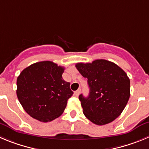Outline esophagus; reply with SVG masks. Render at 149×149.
Instances as JSON below:
<instances>
[{"instance_id": "obj_1", "label": "esophagus", "mask_w": 149, "mask_h": 149, "mask_svg": "<svg viewBox=\"0 0 149 149\" xmlns=\"http://www.w3.org/2000/svg\"><path fill=\"white\" fill-rule=\"evenodd\" d=\"M80 93H81V89H79L78 90H76V92H75V95L76 96H79V95L80 94Z\"/></svg>"}]
</instances>
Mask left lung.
Wrapping results in <instances>:
<instances>
[{"instance_id": "left-lung-1", "label": "left lung", "mask_w": 149, "mask_h": 149, "mask_svg": "<svg viewBox=\"0 0 149 149\" xmlns=\"http://www.w3.org/2000/svg\"><path fill=\"white\" fill-rule=\"evenodd\" d=\"M76 68L87 79L90 93L79 96L86 118L96 125L111 123L121 114L130 96V80L116 64L105 59L77 63Z\"/></svg>"}]
</instances>
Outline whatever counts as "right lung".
Listing matches in <instances>:
<instances>
[{
	"label": "right lung",
	"mask_w": 149,
	"mask_h": 149,
	"mask_svg": "<svg viewBox=\"0 0 149 149\" xmlns=\"http://www.w3.org/2000/svg\"><path fill=\"white\" fill-rule=\"evenodd\" d=\"M65 68L51 61L36 62L17 79V96L24 110L41 122L57 118L73 95L70 83L62 79Z\"/></svg>",
	"instance_id": "add662e5"
}]
</instances>
